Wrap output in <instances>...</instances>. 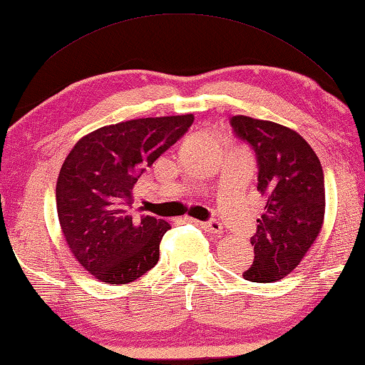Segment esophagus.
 <instances>
[{
  "label": "esophagus",
  "mask_w": 365,
  "mask_h": 365,
  "mask_svg": "<svg viewBox=\"0 0 365 365\" xmlns=\"http://www.w3.org/2000/svg\"><path fill=\"white\" fill-rule=\"evenodd\" d=\"M190 222L200 225V227H201L202 230L209 231V233H214V235H220L222 230H223L222 223L218 222L217 218H212V220H209V222H197V220H191V218H190Z\"/></svg>",
  "instance_id": "obj_1"
}]
</instances>
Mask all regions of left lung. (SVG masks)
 I'll return each instance as SVG.
<instances>
[{"mask_svg":"<svg viewBox=\"0 0 365 365\" xmlns=\"http://www.w3.org/2000/svg\"><path fill=\"white\" fill-rule=\"evenodd\" d=\"M230 125L257 158V190L267 200L254 262L242 273L250 282H274L292 273L319 235L326 188L319 158L302 135L281 124L233 116Z\"/></svg>","mask_w":365,"mask_h":365,"instance_id":"left-lung-1","label":"left lung"}]
</instances>
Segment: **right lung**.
Returning <instances> with one entry per match:
<instances>
[{"label":"right lung","mask_w":365,"mask_h":365,"mask_svg":"<svg viewBox=\"0 0 365 365\" xmlns=\"http://www.w3.org/2000/svg\"><path fill=\"white\" fill-rule=\"evenodd\" d=\"M193 121V115H182L105 125L68 153L57 178L58 222L73 255L98 281L132 282L160 260L169 223L134 214L132 193Z\"/></svg>","instance_id":"right-lung-1"}]
</instances>
